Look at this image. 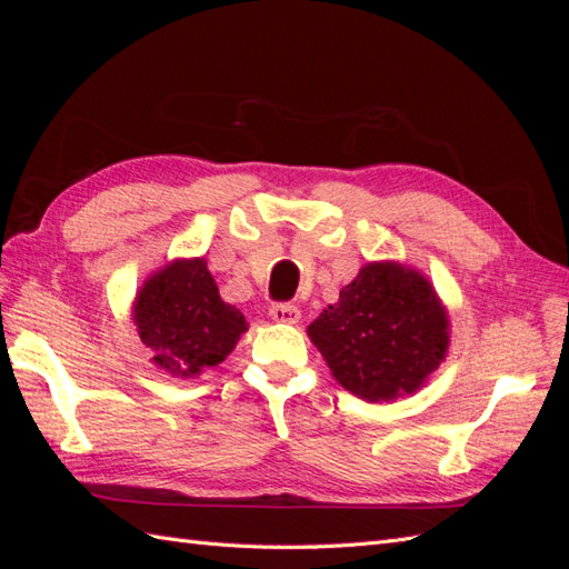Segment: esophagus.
Segmentation results:
<instances>
[{"instance_id":"obj_1","label":"esophagus","mask_w":569,"mask_h":569,"mask_svg":"<svg viewBox=\"0 0 569 569\" xmlns=\"http://www.w3.org/2000/svg\"><path fill=\"white\" fill-rule=\"evenodd\" d=\"M270 318L274 322H282V325H297L299 318H301V311H299L297 306H291V303H274L270 308Z\"/></svg>"}]
</instances>
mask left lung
<instances>
[{
	"label": "left lung",
	"instance_id": "obj_1",
	"mask_svg": "<svg viewBox=\"0 0 569 569\" xmlns=\"http://www.w3.org/2000/svg\"><path fill=\"white\" fill-rule=\"evenodd\" d=\"M306 332L335 380L370 403L416 393L451 343L435 284L399 261L366 263Z\"/></svg>",
	"mask_w": 569,
	"mask_h": 569
}]
</instances>
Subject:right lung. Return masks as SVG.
Instances as JSON below:
<instances>
[{
  "label": "right lung",
  "mask_w": 569,
  "mask_h": 569,
  "mask_svg": "<svg viewBox=\"0 0 569 569\" xmlns=\"http://www.w3.org/2000/svg\"><path fill=\"white\" fill-rule=\"evenodd\" d=\"M132 322L151 363L189 380L226 360L249 330L242 311L220 299L206 258H173L137 289Z\"/></svg>",
  "instance_id": "add662e5"
}]
</instances>
